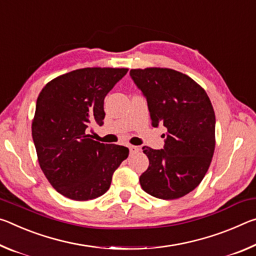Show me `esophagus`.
I'll return each instance as SVG.
<instances>
[{
    "label": "esophagus",
    "instance_id": "1",
    "mask_svg": "<svg viewBox=\"0 0 256 256\" xmlns=\"http://www.w3.org/2000/svg\"><path fill=\"white\" fill-rule=\"evenodd\" d=\"M128 148H129V150H130V153H136V152H138V150H140V148H138V146L129 145Z\"/></svg>",
    "mask_w": 256,
    "mask_h": 256
}]
</instances>
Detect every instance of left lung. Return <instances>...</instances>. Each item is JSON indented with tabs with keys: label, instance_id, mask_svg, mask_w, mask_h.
Wrapping results in <instances>:
<instances>
[{
	"label": "left lung",
	"instance_id": "8db88e82",
	"mask_svg": "<svg viewBox=\"0 0 256 256\" xmlns=\"http://www.w3.org/2000/svg\"><path fill=\"white\" fill-rule=\"evenodd\" d=\"M130 77L148 100L153 127L168 129L162 150L143 148L150 166L140 186L161 200L182 198L200 185L214 153L211 100L198 82L172 69H132Z\"/></svg>",
	"mask_w": 256,
	"mask_h": 256
}]
</instances>
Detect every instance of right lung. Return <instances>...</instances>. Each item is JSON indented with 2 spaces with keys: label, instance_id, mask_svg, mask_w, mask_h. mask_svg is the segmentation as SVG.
Returning a JSON list of instances; mask_svg holds the SVG:
<instances>
[{
  "label": "right lung",
  "instance_id": "obj_1",
  "mask_svg": "<svg viewBox=\"0 0 256 256\" xmlns=\"http://www.w3.org/2000/svg\"><path fill=\"white\" fill-rule=\"evenodd\" d=\"M127 68H84L46 84L37 98L32 140L42 171L54 190L74 200L106 192L129 150L92 140V124H103L104 98Z\"/></svg>",
  "mask_w": 256,
  "mask_h": 256
}]
</instances>
